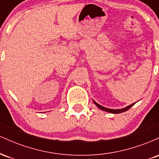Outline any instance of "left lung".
<instances>
[{
    "mask_svg": "<svg viewBox=\"0 0 159 159\" xmlns=\"http://www.w3.org/2000/svg\"><path fill=\"white\" fill-rule=\"evenodd\" d=\"M94 103L96 104V106H97L98 108L101 109V110L107 111V112H109V113H112V114H120V113H123V112H124V111H126L129 110V108H131V107H132L133 105H134V103L132 104V105H129V106H127L126 107H125V108H123V109H110V108H107V107H105L102 106V105H98V104L96 103V102H94Z\"/></svg>",
    "mask_w": 159,
    "mask_h": 159,
    "instance_id": "8db88e82",
    "label": "left lung"
}]
</instances>
